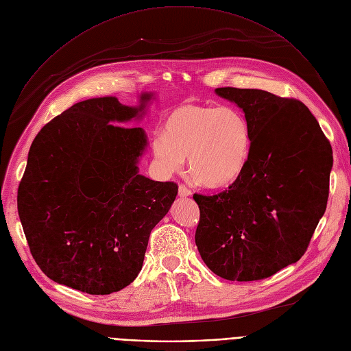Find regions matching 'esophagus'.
Instances as JSON below:
<instances>
[{
  "instance_id": "1",
  "label": "esophagus",
  "mask_w": 351,
  "mask_h": 351,
  "mask_svg": "<svg viewBox=\"0 0 351 351\" xmlns=\"http://www.w3.org/2000/svg\"><path fill=\"white\" fill-rule=\"evenodd\" d=\"M179 196L180 197H186V196H189L192 192H191V189L186 186V185H183V183H179Z\"/></svg>"
}]
</instances>
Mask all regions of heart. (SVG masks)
Segmentation results:
<instances>
[{
	"mask_svg": "<svg viewBox=\"0 0 351 351\" xmlns=\"http://www.w3.org/2000/svg\"><path fill=\"white\" fill-rule=\"evenodd\" d=\"M249 149L250 129L239 110L192 102L176 106L166 118L165 134L154 141L163 171L179 172L189 155L191 173L209 188L228 186L241 176Z\"/></svg>",
	"mask_w": 351,
	"mask_h": 351,
	"instance_id": "obj_1",
	"label": "heart"
}]
</instances>
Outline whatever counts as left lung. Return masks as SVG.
<instances>
[{
  "instance_id": "obj_1",
  "label": "left lung",
  "mask_w": 351,
  "mask_h": 351,
  "mask_svg": "<svg viewBox=\"0 0 351 351\" xmlns=\"http://www.w3.org/2000/svg\"><path fill=\"white\" fill-rule=\"evenodd\" d=\"M243 109L250 149L229 188L195 193V242L220 278L252 282L296 263L308 247L328 199L331 146L308 108L262 89L216 88Z\"/></svg>"
}]
</instances>
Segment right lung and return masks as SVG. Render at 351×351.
I'll use <instances>...</instances> for the list:
<instances>
[{"label":"right lung","instance_id":"add662e5","mask_svg":"<svg viewBox=\"0 0 351 351\" xmlns=\"http://www.w3.org/2000/svg\"><path fill=\"white\" fill-rule=\"evenodd\" d=\"M115 97L72 105L35 136L18 186V215L35 263L60 285L110 294L131 285L152 229L178 195L175 182L138 173L145 108Z\"/></svg>","mask_w":351,"mask_h":351}]
</instances>
